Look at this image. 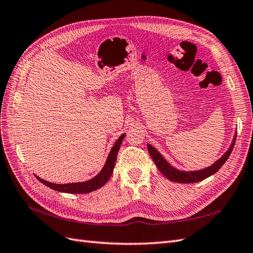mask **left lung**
<instances>
[{
	"label": "left lung",
	"instance_id": "1",
	"mask_svg": "<svg viewBox=\"0 0 253 253\" xmlns=\"http://www.w3.org/2000/svg\"><path fill=\"white\" fill-rule=\"evenodd\" d=\"M235 138H236V134H234L230 147H229V149L225 152V154L220 158H218L215 163L209 167L205 168V169L195 170V171H185V170L176 169V168L173 167L169 162H168V160H166V158L160 154V152L156 148L152 147V145L149 143H148V150L152 159L154 160L156 167L158 168V170L162 172L168 179L174 182H179V183H192V182H198L206 179L207 177H209V176L216 173L220 169L221 166L227 162V159L231 154L234 143H235Z\"/></svg>",
	"mask_w": 253,
	"mask_h": 253
}]
</instances>
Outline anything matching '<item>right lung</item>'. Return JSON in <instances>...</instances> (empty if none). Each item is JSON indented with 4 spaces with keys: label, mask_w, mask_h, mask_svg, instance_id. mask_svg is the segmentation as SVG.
I'll list each match as a JSON object with an SVG mask.
<instances>
[{
    "label": "right lung",
    "mask_w": 253,
    "mask_h": 253,
    "mask_svg": "<svg viewBox=\"0 0 253 253\" xmlns=\"http://www.w3.org/2000/svg\"><path fill=\"white\" fill-rule=\"evenodd\" d=\"M125 136H126V133L122 134L117 139V141L114 143L112 150L109 153V156H108V158H106V162H105V164L102 168V170L91 179H88L86 181H82V182L53 183V182H49V181L44 180L37 175H35V176H36L38 180L43 183V185L47 186L48 188L55 190V191H59V192L74 193V194H84V193L93 192V191L104 186L106 181L110 179L111 175L113 173V170H114L115 163H116L118 151L120 149L121 142H122V140H124Z\"/></svg>",
    "instance_id": "1"
}]
</instances>
